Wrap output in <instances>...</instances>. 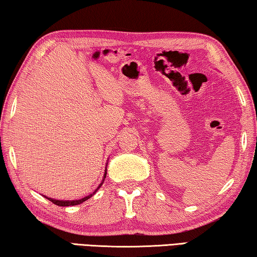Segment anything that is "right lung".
<instances>
[{
    "label": "right lung",
    "mask_w": 257,
    "mask_h": 257,
    "mask_svg": "<svg viewBox=\"0 0 257 257\" xmlns=\"http://www.w3.org/2000/svg\"><path fill=\"white\" fill-rule=\"evenodd\" d=\"M106 172H107V169H106ZM106 174L107 173H105L103 174V179H102V182H101V184L100 185L98 186V188L100 187L101 185H102V183H103V181H105V178H106ZM98 188L96 191H94L92 194H90V195H88V196H85V197H83V199H80V200H74V201H60V200H54V199H51V197H46V199H48L49 201L51 202H53L54 204H56V205H58V206H70V205H78V204H80V203H82V202H84V201H87L88 199H90V197H91L94 193H96L97 191H98Z\"/></svg>",
    "instance_id": "add662e5"
}]
</instances>
